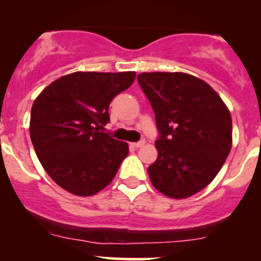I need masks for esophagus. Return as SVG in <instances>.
<instances>
[{"label":"esophagus","mask_w":261,"mask_h":261,"mask_svg":"<svg viewBox=\"0 0 261 261\" xmlns=\"http://www.w3.org/2000/svg\"><path fill=\"white\" fill-rule=\"evenodd\" d=\"M145 143H146V141H145V140H141V141H139V142H134V143H131V146H134V147L139 148V147H142V146L145 145Z\"/></svg>","instance_id":"obj_1"}]
</instances>
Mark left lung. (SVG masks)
Listing matches in <instances>:
<instances>
[{"label":"left lung","mask_w":261,"mask_h":261,"mask_svg":"<svg viewBox=\"0 0 261 261\" xmlns=\"http://www.w3.org/2000/svg\"><path fill=\"white\" fill-rule=\"evenodd\" d=\"M139 85L151 103L160 136L147 172L166 196L185 199L214 180L232 147V118L220 95L182 72H143Z\"/></svg>","instance_id":"1"}]
</instances>
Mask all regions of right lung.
Segmentation results:
<instances>
[{
    "mask_svg": "<svg viewBox=\"0 0 261 261\" xmlns=\"http://www.w3.org/2000/svg\"><path fill=\"white\" fill-rule=\"evenodd\" d=\"M135 72H73L54 81L32 107L31 139L41 166L59 187L91 196L109 185L128 153L126 142L99 128L109 104Z\"/></svg>",
    "mask_w": 261,
    "mask_h": 261,
    "instance_id": "1",
    "label": "right lung"
}]
</instances>
